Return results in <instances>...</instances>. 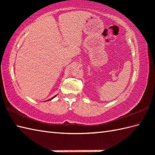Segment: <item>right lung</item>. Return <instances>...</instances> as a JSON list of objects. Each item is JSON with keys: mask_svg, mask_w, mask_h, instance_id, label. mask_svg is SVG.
Returning <instances> with one entry per match:
<instances>
[{"mask_svg": "<svg viewBox=\"0 0 155 155\" xmlns=\"http://www.w3.org/2000/svg\"><path fill=\"white\" fill-rule=\"evenodd\" d=\"M55 96H54V97H52V98H51V99H49V100H48V101H50V100H51V99H52V98H54L55 97Z\"/></svg>", "mask_w": 155, "mask_h": 155, "instance_id": "add662e5", "label": "right lung"}]
</instances>
